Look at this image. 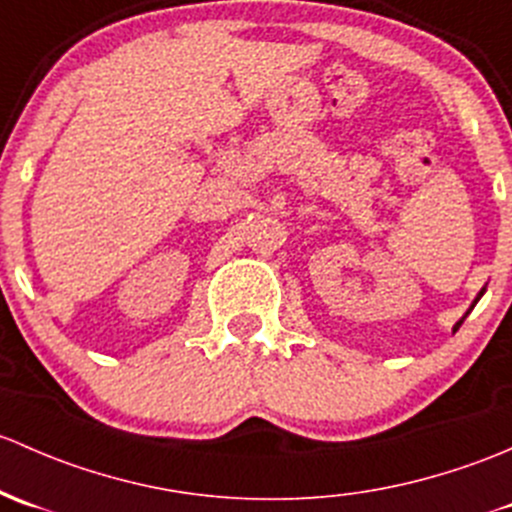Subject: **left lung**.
Segmentation results:
<instances>
[{"instance_id": "8db88e82", "label": "left lung", "mask_w": 512, "mask_h": 512, "mask_svg": "<svg viewBox=\"0 0 512 512\" xmlns=\"http://www.w3.org/2000/svg\"><path fill=\"white\" fill-rule=\"evenodd\" d=\"M483 291H486V288H483ZM483 291L481 293H478V298L476 300H473V305H476L478 303V300H481V295H483ZM473 305H471V308H473ZM468 315V313H466ZM466 315H463V318H466ZM463 323V320H458V323H456V328H453V330H458V325H461Z\"/></svg>"}]
</instances>
